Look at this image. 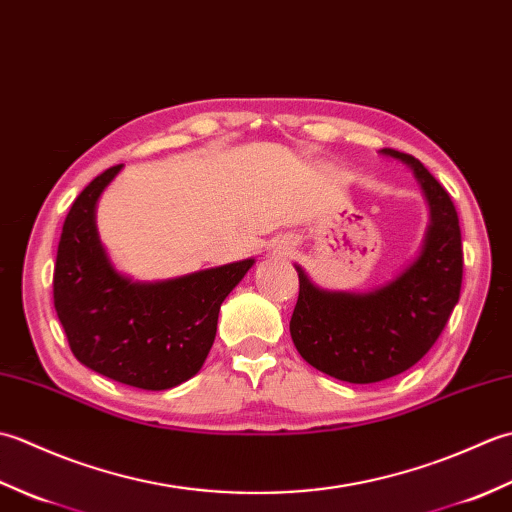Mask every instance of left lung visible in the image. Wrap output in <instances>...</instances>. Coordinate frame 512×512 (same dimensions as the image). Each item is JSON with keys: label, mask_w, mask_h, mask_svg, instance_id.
<instances>
[{"label": "left lung", "mask_w": 512, "mask_h": 512, "mask_svg": "<svg viewBox=\"0 0 512 512\" xmlns=\"http://www.w3.org/2000/svg\"><path fill=\"white\" fill-rule=\"evenodd\" d=\"M422 182L431 226L420 257L391 284L369 295L328 292L299 273V299L290 334L299 354L345 383H378L416 365L438 341L462 288V233L447 189L418 158L396 149Z\"/></svg>", "instance_id": "8db88e82"}]
</instances>
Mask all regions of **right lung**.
Instances as JSON below:
<instances>
[{
	"instance_id": "1",
	"label": "right lung",
	"mask_w": 512,
	"mask_h": 512,
	"mask_svg": "<svg viewBox=\"0 0 512 512\" xmlns=\"http://www.w3.org/2000/svg\"><path fill=\"white\" fill-rule=\"evenodd\" d=\"M121 167L96 176L65 215L52 275L54 310L76 361L129 387L160 391L200 372L222 301L253 259L158 284L118 275L96 235L94 206Z\"/></svg>"
}]
</instances>
